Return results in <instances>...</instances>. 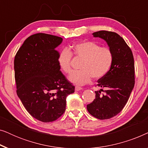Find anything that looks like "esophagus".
<instances>
[{"mask_svg":"<svg viewBox=\"0 0 148 148\" xmlns=\"http://www.w3.org/2000/svg\"><path fill=\"white\" fill-rule=\"evenodd\" d=\"M82 89H83V88H81V87L75 86V91H79V90H82Z\"/></svg>","mask_w":148,"mask_h":148,"instance_id":"esophagus-1","label":"esophagus"}]
</instances>
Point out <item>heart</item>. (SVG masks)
Wrapping results in <instances>:
<instances>
[{"mask_svg": "<svg viewBox=\"0 0 148 148\" xmlns=\"http://www.w3.org/2000/svg\"><path fill=\"white\" fill-rule=\"evenodd\" d=\"M72 52L77 57L82 58L81 70L73 71L69 76V81L76 86H84L90 82L92 77L99 79L106 75L113 62V55L108 48L100 47L98 44L90 41H84L74 44ZM72 54L66 48L58 54L57 62L60 70L64 73L71 71V60Z\"/></svg>", "mask_w": 148, "mask_h": 148, "instance_id": "1", "label": "heart"}]
</instances>
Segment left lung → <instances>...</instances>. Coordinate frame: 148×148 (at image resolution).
I'll return each instance as SVG.
<instances>
[{"instance_id": "8db88e82", "label": "left lung", "mask_w": 148, "mask_h": 148, "mask_svg": "<svg viewBox=\"0 0 148 148\" xmlns=\"http://www.w3.org/2000/svg\"><path fill=\"white\" fill-rule=\"evenodd\" d=\"M106 42L113 55L110 69L106 75L98 80L96 98L87 105L93 116L104 120L119 114L128 101L135 85L134 58L130 48L122 37L115 32L99 31L92 34ZM101 91H104L102 95Z\"/></svg>"}]
</instances>
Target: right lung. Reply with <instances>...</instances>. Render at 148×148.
Returning <instances> with one entry per match:
<instances>
[{
  "instance_id": "obj_1",
  "label": "right lung",
  "mask_w": 148,
  "mask_h": 148,
  "mask_svg": "<svg viewBox=\"0 0 148 148\" xmlns=\"http://www.w3.org/2000/svg\"><path fill=\"white\" fill-rule=\"evenodd\" d=\"M62 38L39 33L28 37L14 60L17 94L27 112L44 123L64 112L66 98L75 86L60 71L56 50Z\"/></svg>"
}]
</instances>
